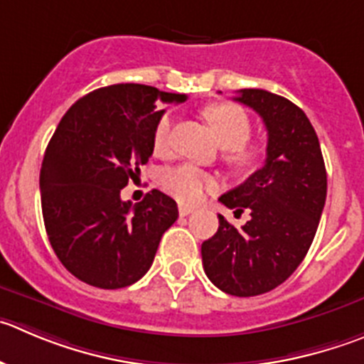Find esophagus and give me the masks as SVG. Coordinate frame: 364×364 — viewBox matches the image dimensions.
<instances>
[{
    "label": "esophagus",
    "mask_w": 364,
    "mask_h": 364,
    "mask_svg": "<svg viewBox=\"0 0 364 364\" xmlns=\"http://www.w3.org/2000/svg\"><path fill=\"white\" fill-rule=\"evenodd\" d=\"M193 210H195V207H191V205H184V203H180L178 205L180 216H188V214H191Z\"/></svg>",
    "instance_id": "34e87169"
}]
</instances>
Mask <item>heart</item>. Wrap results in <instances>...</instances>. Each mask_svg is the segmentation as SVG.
Listing matches in <instances>:
<instances>
[{
	"mask_svg": "<svg viewBox=\"0 0 364 364\" xmlns=\"http://www.w3.org/2000/svg\"><path fill=\"white\" fill-rule=\"evenodd\" d=\"M205 117L216 130L220 143L230 150V159L236 164L250 168L262 157L261 146L245 144L252 134L250 116L236 103H218L205 110ZM173 116L164 114L154 128L151 146L155 155L164 157L171 151ZM161 186L166 193L182 203H196L207 189L216 186V176L203 171L195 164H178L161 173Z\"/></svg>",
	"mask_w": 364,
	"mask_h": 364,
	"instance_id": "obj_1",
	"label": "heart"
}]
</instances>
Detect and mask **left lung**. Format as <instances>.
I'll use <instances>...</instances> for the list:
<instances>
[{
	"mask_svg": "<svg viewBox=\"0 0 364 364\" xmlns=\"http://www.w3.org/2000/svg\"><path fill=\"white\" fill-rule=\"evenodd\" d=\"M236 102L254 109L268 130L266 161L220 202L250 210L241 228L218 214L220 227L202 243L205 275L221 291L255 296L275 289L306 257L327 196V171L306 112L262 89H241Z\"/></svg>",
	"mask_w": 364,
	"mask_h": 364,
	"instance_id": "left-lung-1",
	"label": "left lung"
}]
</instances>
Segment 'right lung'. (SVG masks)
<instances>
[{"mask_svg":"<svg viewBox=\"0 0 364 364\" xmlns=\"http://www.w3.org/2000/svg\"><path fill=\"white\" fill-rule=\"evenodd\" d=\"M186 95L141 84L96 89L58 123L41 168L48 237L69 273L95 288L117 289L150 269L161 237L178 218L159 189L141 203L121 200L154 154L151 136L164 110Z\"/></svg>","mask_w":364,"mask_h":364,"instance_id":"1","label":"right lung"}]
</instances>
